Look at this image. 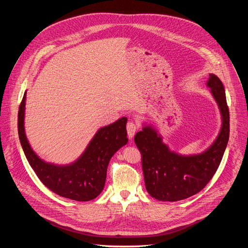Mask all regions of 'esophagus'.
I'll return each instance as SVG.
<instances>
[{
	"mask_svg": "<svg viewBox=\"0 0 248 248\" xmlns=\"http://www.w3.org/2000/svg\"><path fill=\"white\" fill-rule=\"evenodd\" d=\"M126 130L129 138H132L135 134V131L137 130V125L134 122H128L126 124Z\"/></svg>",
	"mask_w": 248,
	"mask_h": 248,
	"instance_id": "obj_1",
	"label": "esophagus"
}]
</instances>
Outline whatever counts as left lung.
Instances as JSON below:
<instances>
[{"label": "left lung", "instance_id": "8db88e82", "mask_svg": "<svg viewBox=\"0 0 248 248\" xmlns=\"http://www.w3.org/2000/svg\"><path fill=\"white\" fill-rule=\"evenodd\" d=\"M207 85L219 105L223 125L215 142L205 152L193 156L171 152L150 126L134 136L141 153L145 186L155 199L172 202L190 197L207 186L219 168L230 136V112L219 78L210 75Z\"/></svg>", "mask_w": 248, "mask_h": 248}]
</instances>
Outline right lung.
Instances as JSON below:
<instances>
[{
	"instance_id": "right-lung-1",
	"label": "right lung",
	"mask_w": 248,
	"mask_h": 248,
	"mask_svg": "<svg viewBox=\"0 0 248 248\" xmlns=\"http://www.w3.org/2000/svg\"><path fill=\"white\" fill-rule=\"evenodd\" d=\"M26 92L18 109L17 128L26 159L38 179L56 194L77 201H89L103 190L113 155L127 143L126 118L104 126L95 134L85 152L74 164L61 167L42 161L31 149L24 132Z\"/></svg>"
}]
</instances>
